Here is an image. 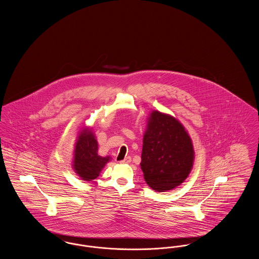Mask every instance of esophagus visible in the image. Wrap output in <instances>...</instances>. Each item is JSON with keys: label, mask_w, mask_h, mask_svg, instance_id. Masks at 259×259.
<instances>
[{"label": "esophagus", "mask_w": 259, "mask_h": 259, "mask_svg": "<svg viewBox=\"0 0 259 259\" xmlns=\"http://www.w3.org/2000/svg\"><path fill=\"white\" fill-rule=\"evenodd\" d=\"M131 162V157L130 156H127V157H125L123 160L120 161V163H122V164H129Z\"/></svg>", "instance_id": "obj_1"}]
</instances>
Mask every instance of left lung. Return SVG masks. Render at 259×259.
<instances>
[{"mask_svg": "<svg viewBox=\"0 0 259 259\" xmlns=\"http://www.w3.org/2000/svg\"><path fill=\"white\" fill-rule=\"evenodd\" d=\"M141 169L157 192L182 185L193 168V143L183 123L169 113L151 111L143 138Z\"/></svg>", "mask_w": 259, "mask_h": 259, "instance_id": "8db88e82", "label": "left lung"}]
</instances>
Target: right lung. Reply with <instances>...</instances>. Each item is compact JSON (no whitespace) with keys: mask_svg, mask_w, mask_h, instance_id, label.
<instances>
[{"mask_svg":"<svg viewBox=\"0 0 259 259\" xmlns=\"http://www.w3.org/2000/svg\"><path fill=\"white\" fill-rule=\"evenodd\" d=\"M111 156H100L98 141L94 131L89 126H83L77 132L73 150L72 168L74 172L85 182L97 179Z\"/></svg>","mask_w":259,"mask_h":259,"instance_id":"1","label":"right lung"}]
</instances>
